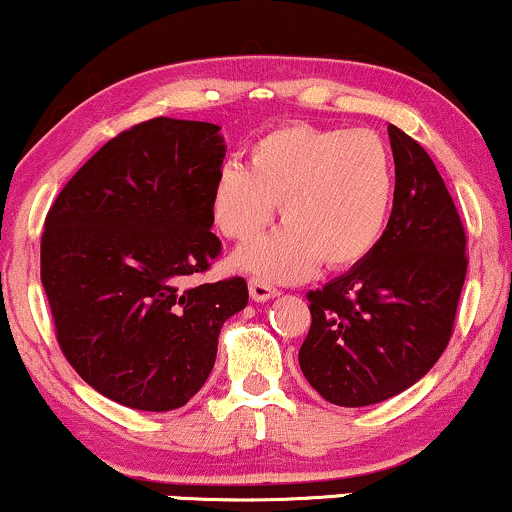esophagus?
Listing matches in <instances>:
<instances>
[{
    "mask_svg": "<svg viewBox=\"0 0 512 512\" xmlns=\"http://www.w3.org/2000/svg\"><path fill=\"white\" fill-rule=\"evenodd\" d=\"M248 288H250V297L255 302H269V300H274V297L278 295L276 288L267 286V283H264V281H257V278H252V281L248 283Z\"/></svg>",
    "mask_w": 512,
    "mask_h": 512,
    "instance_id": "1",
    "label": "esophagus"
}]
</instances>
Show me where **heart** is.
<instances>
[{"label":"heart","instance_id":"b5f03b06","mask_svg":"<svg viewBox=\"0 0 512 512\" xmlns=\"http://www.w3.org/2000/svg\"><path fill=\"white\" fill-rule=\"evenodd\" d=\"M397 167L390 146L368 129L288 125L252 144L248 165L219 167L210 210L236 243L274 219L286 224L245 245L234 269L267 283H293L323 264L345 269L371 255L394 208Z\"/></svg>","mask_w":512,"mask_h":512}]
</instances>
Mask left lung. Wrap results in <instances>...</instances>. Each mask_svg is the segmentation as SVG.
Returning <instances> with one entry per match:
<instances>
[{"mask_svg":"<svg viewBox=\"0 0 512 512\" xmlns=\"http://www.w3.org/2000/svg\"><path fill=\"white\" fill-rule=\"evenodd\" d=\"M397 193L380 243L309 293L300 368L323 399L368 406L416 385L449 345L465 269V231L425 148L387 125Z\"/></svg>","mask_w":512,"mask_h":512,"instance_id":"left-lung-1","label":"left lung"}]
</instances>
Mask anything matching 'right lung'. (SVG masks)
I'll return each instance as SVG.
<instances>
[{"mask_svg": "<svg viewBox=\"0 0 512 512\" xmlns=\"http://www.w3.org/2000/svg\"><path fill=\"white\" fill-rule=\"evenodd\" d=\"M219 125L155 118L99 148L51 205L42 286L70 366L103 397L172 411L205 385L243 278L186 286L222 252L210 196Z\"/></svg>", "mask_w": 512, "mask_h": 512, "instance_id": "1", "label": "right lung"}]
</instances>
